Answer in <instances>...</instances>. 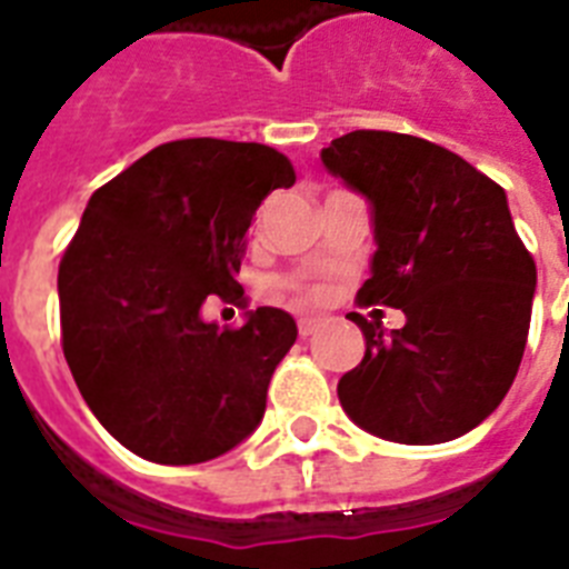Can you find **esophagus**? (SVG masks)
<instances>
[{"mask_svg": "<svg viewBox=\"0 0 569 569\" xmlns=\"http://www.w3.org/2000/svg\"><path fill=\"white\" fill-rule=\"evenodd\" d=\"M319 325H321L319 316H301V319H298V333H301V337H310V333H316Z\"/></svg>", "mask_w": 569, "mask_h": 569, "instance_id": "obj_1", "label": "esophagus"}]
</instances>
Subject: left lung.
<instances>
[{"label": "left lung", "instance_id": "obj_1", "mask_svg": "<svg viewBox=\"0 0 569 569\" xmlns=\"http://www.w3.org/2000/svg\"><path fill=\"white\" fill-rule=\"evenodd\" d=\"M321 164L372 212V274L357 301L405 312L383 330L360 312V366L339 405L380 440L433 446L463 437L502 405L529 337L538 268L508 197L458 153L425 138L357 129Z\"/></svg>", "mask_w": 569, "mask_h": 569}]
</instances>
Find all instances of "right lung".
<instances>
[{"label": "right lung", "mask_w": 569, "mask_h": 569, "mask_svg": "<svg viewBox=\"0 0 569 569\" xmlns=\"http://www.w3.org/2000/svg\"><path fill=\"white\" fill-rule=\"evenodd\" d=\"M295 168L266 144L186 138L97 189L58 268L61 342L84 405L138 458L186 467L236 449L298 339L277 307L239 330L203 319L236 298L259 203Z\"/></svg>", "instance_id": "1"}]
</instances>
